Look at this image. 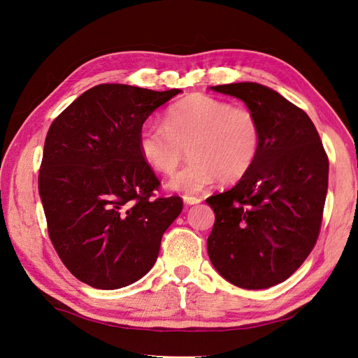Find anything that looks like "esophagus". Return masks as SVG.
I'll use <instances>...</instances> for the list:
<instances>
[{
  "mask_svg": "<svg viewBox=\"0 0 358 358\" xmlns=\"http://www.w3.org/2000/svg\"><path fill=\"white\" fill-rule=\"evenodd\" d=\"M183 201H185V204L188 206H192V204H199L201 200L197 199V197H189V196H185L183 197Z\"/></svg>",
  "mask_w": 358,
  "mask_h": 358,
  "instance_id": "34e87169",
  "label": "esophagus"
}]
</instances>
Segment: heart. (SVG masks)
<instances>
[{
    "instance_id": "1",
    "label": "heart",
    "mask_w": 358,
    "mask_h": 358,
    "mask_svg": "<svg viewBox=\"0 0 358 358\" xmlns=\"http://www.w3.org/2000/svg\"><path fill=\"white\" fill-rule=\"evenodd\" d=\"M259 145L262 129L251 110L203 94L171 106L164 125H146L138 134L140 155L164 176L178 170L188 149L189 162L169 183L185 194H197L218 179L239 182L254 167Z\"/></svg>"
}]
</instances>
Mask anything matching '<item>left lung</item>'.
<instances>
[{
  "label": "left lung",
  "instance_id": "obj_1",
  "mask_svg": "<svg viewBox=\"0 0 358 358\" xmlns=\"http://www.w3.org/2000/svg\"><path fill=\"white\" fill-rule=\"evenodd\" d=\"M242 100L262 129L254 167L229 191L206 200L215 212L208 237L213 267L233 285L284 282L318 239L329 187V158L310 117L264 85L210 86Z\"/></svg>",
  "mask_w": 358,
  "mask_h": 358
}]
</instances>
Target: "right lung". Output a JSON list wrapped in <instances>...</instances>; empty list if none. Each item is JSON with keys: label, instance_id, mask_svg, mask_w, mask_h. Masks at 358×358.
Masks as SVG:
<instances>
[{"label": "right lung", "instance_id": "add662e5", "mask_svg": "<svg viewBox=\"0 0 358 358\" xmlns=\"http://www.w3.org/2000/svg\"><path fill=\"white\" fill-rule=\"evenodd\" d=\"M179 92L96 85L52 122L38 192L52 245L82 282L117 289L155 264L183 203L154 199L159 180L138 152V134Z\"/></svg>", "mask_w": 358, "mask_h": 358}]
</instances>
